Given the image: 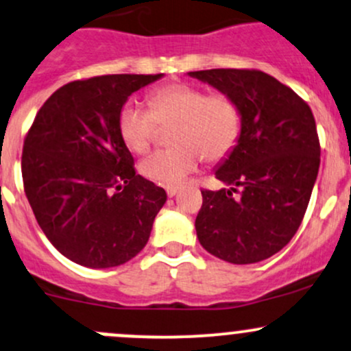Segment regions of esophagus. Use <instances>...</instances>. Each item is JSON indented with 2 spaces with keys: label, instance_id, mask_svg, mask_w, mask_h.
<instances>
[{
  "label": "esophagus",
  "instance_id": "34e87169",
  "mask_svg": "<svg viewBox=\"0 0 351 351\" xmlns=\"http://www.w3.org/2000/svg\"><path fill=\"white\" fill-rule=\"evenodd\" d=\"M176 193H178V188H176V186H168L167 188V195L169 196V198H173V196H175Z\"/></svg>",
  "mask_w": 351,
  "mask_h": 351
}]
</instances>
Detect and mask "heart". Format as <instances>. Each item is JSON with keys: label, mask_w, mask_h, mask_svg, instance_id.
Returning <instances> with one entry per match:
<instances>
[{"label": "heart", "mask_w": 351, "mask_h": 351, "mask_svg": "<svg viewBox=\"0 0 351 351\" xmlns=\"http://www.w3.org/2000/svg\"><path fill=\"white\" fill-rule=\"evenodd\" d=\"M149 111L126 103L118 117L123 141L134 153H145L156 138L158 125H173L169 149H158L141 161L145 178L173 186L198 167L199 156L219 161L233 152L241 132V113L226 93H211L186 83L153 91Z\"/></svg>", "instance_id": "1"}]
</instances>
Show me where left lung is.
I'll return each instance as SVG.
<instances>
[{
    "instance_id": "left-lung-1",
    "label": "left lung",
    "mask_w": 351,
    "mask_h": 351,
    "mask_svg": "<svg viewBox=\"0 0 351 351\" xmlns=\"http://www.w3.org/2000/svg\"><path fill=\"white\" fill-rule=\"evenodd\" d=\"M237 101L241 132L215 176L230 188L202 190L195 228L211 255L234 265L267 260L295 237L319 168V140L306 101L260 69L188 73Z\"/></svg>"
}]
</instances>
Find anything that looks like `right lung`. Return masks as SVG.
<instances>
[{"label":"right lung","mask_w":351,"mask_h":351,"mask_svg":"<svg viewBox=\"0 0 351 351\" xmlns=\"http://www.w3.org/2000/svg\"><path fill=\"white\" fill-rule=\"evenodd\" d=\"M161 76L105 75L64 84L26 133V198L46 238L75 263L118 267L148 243L167 191L136 175L118 117L130 95Z\"/></svg>","instance_id":"1"}]
</instances>
